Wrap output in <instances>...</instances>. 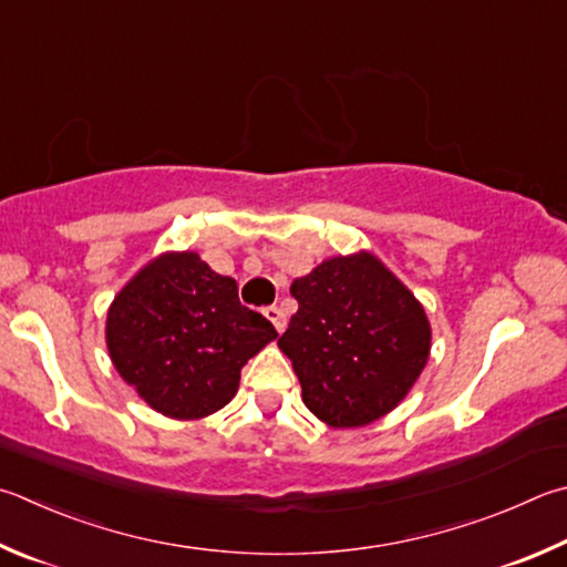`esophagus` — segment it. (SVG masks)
<instances>
[{
	"mask_svg": "<svg viewBox=\"0 0 567 567\" xmlns=\"http://www.w3.org/2000/svg\"><path fill=\"white\" fill-rule=\"evenodd\" d=\"M262 315L270 319V322L275 324V329L277 332H282V329L287 327V317H285V312L280 310V307H275V305H270V307H265L262 310Z\"/></svg>",
	"mask_w": 567,
	"mask_h": 567,
	"instance_id": "obj_1",
	"label": "esophagus"
}]
</instances>
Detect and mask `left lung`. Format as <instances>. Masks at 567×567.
Listing matches in <instances>:
<instances>
[{"instance_id":"left-lung-1","label":"left lung","mask_w":567,"mask_h":567,"mask_svg":"<svg viewBox=\"0 0 567 567\" xmlns=\"http://www.w3.org/2000/svg\"><path fill=\"white\" fill-rule=\"evenodd\" d=\"M290 292L300 310L277 344L305 406L337 429L389 414L429 359L431 327L416 297L369 252L324 260Z\"/></svg>"}]
</instances>
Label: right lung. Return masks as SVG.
Returning a JSON list of instances; mask_svg holds the SVG:
<instances>
[{
  "mask_svg": "<svg viewBox=\"0 0 567 567\" xmlns=\"http://www.w3.org/2000/svg\"><path fill=\"white\" fill-rule=\"evenodd\" d=\"M277 337L233 277L195 252L148 262L113 300L106 344L123 382L161 414L203 419L235 396L240 369Z\"/></svg>",
  "mask_w": 567,
  "mask_h": 567,
  "instance_id": "right-lung-1",
  "label": "right lung"
}]
</instances>
